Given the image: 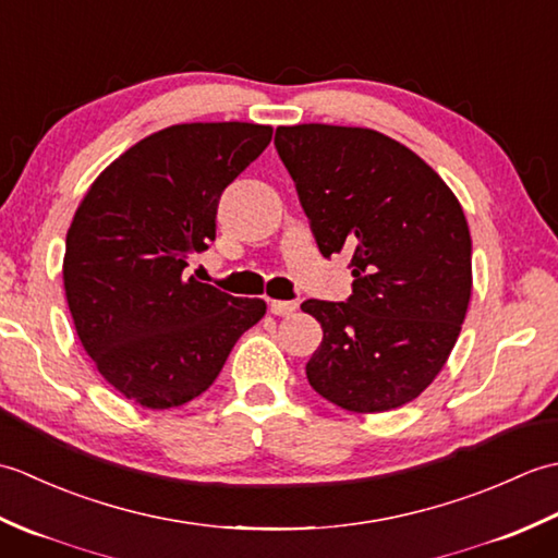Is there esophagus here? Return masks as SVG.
<instances>
[{"label": "esophagus", "mask_w": 558, "mask_h": 558, "mask_svg": "<svg viewBox=\"0 0 558 558\" xmlns=\"http://www.w3.org/2000/svg\"><path fill=\"white\" fill-rule=\"evenodd\" d=\"M294 312H298V302L270 300V314H276V316H292Z\"/></svg>", "instance_id": "esophagus-1"}]
</instances>
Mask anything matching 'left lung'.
<instances>
[{
	"mask_svg": "<svg viewBox=\"0 0 558 558\" xmlns=\"http://www.w3.org/2000/svg\"><path fill=\"white\" fill-rule=\"evenodd\" d=\"M318 252L352 256L348 302L306 300L324 328L306 362L350 412L405 405L444 369L472 294V240L456 194L398 141L362 126L276 129Z\"/></svg>",
	"mask_w": 558,
	"mask_h": 558,
	"instance_id": "obj_1",
	"label": "left lung"
}]
</instances>
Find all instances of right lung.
I'll use <instances>...</instances> for the list:
<instances>
[{
    "label": "right lung",
    "instance_id": "right-lung-1",
    "mask_svg": "<svg viewBox=\"0 0 558 558\" xmlns=\"http://www.w3.org/2000/svg\"><path fill=\"white\" fill-rule=\"evenodd\" d=\"M270 136L246 122L168 126L110 162L74 213L62 268L71 318L105 381L141 408L198 398L266 314L264 300L184 268L216 240L220 194Z\"/></svg>",
    "mask_w": 558,
    "mask_h": 558
}]
</instances>
